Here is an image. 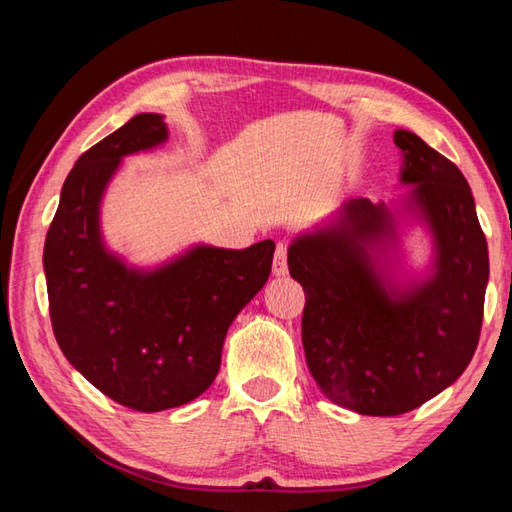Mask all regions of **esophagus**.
<instances>
[{
	"instance_id": "1",
	"label": "esophagus",
	"mask_w": 512,
	"mask_h": 512,
	"mask_svg": "<svg viewBox=\"0 0 512 512\" xmlns=\"http://www.w3.org/2000/svg\"><path fill=\"white\" fill-rule=\"evenodd\" d=\"M288 273V246L284 242L277 244L275 259H273V275L284 277Z\"/></svg>"
}]
</instances>
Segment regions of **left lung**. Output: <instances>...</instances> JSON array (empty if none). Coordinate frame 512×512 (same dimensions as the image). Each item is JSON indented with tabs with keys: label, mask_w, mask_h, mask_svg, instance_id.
<instances>
[{
	"label": "left lung",
	"mask_w": 512,
	"mask_h": 512,
	"mask_svg": "<svg viewBox=\"0 0 512 512\" xmlns=\"http://www.w3.org/2000/svg\"><path fill=\"white\" fill-rule=\"evenodd\" d=\"M400 209L352 198L332 220L292 239L288 268L306 292L301 339L312 378L336 405L400 416L453 385L480 341L488 246L469 182L420 136L396 129ZM405 210L430 228L424 280L393 268Z\"/></svg>",
	"instance_id": "left-lung-1"
}]
</instances>
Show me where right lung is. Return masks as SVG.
<instances>
[{"instance_id":"add662e5","label":"right lung","mask_w":512,"mask_h":512,"mask_svg":"<svg viewBox=\"0 0 512 512\" xmlns=\"http://www.w3.org/2000/svg\"><path fill=\"white\" fill-rule=\"evenodd\" d=\"M160 114H138L76 160L43 246L50 319L74 369L136 411H165L204 394L220 372L228 325L264 288L275 242L244 250L191 246L158 268L107 250L101 200L121 160L162 145Z\"/></svg>"}]
</instances>
